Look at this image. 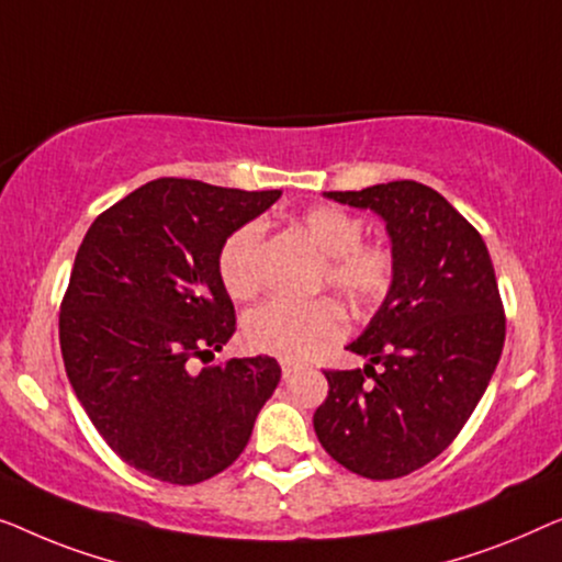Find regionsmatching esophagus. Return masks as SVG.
Segmentation results:
<instances>
[{"mask_svg":"<svg viewBox=\"0 0 562 562\" xmlns=\"http://www.w3.org/2000/svg\"><path fill=\"white\" fill-rule=\"evenodd\" d=\"M280 367H282V376H284V379H292V376H295L297 371H300V363L288 361V359L280 361Z\"/></svg>","mask_w":562,"mask_h":562,"instance_id":"1","label":"esophagus"}]
</instances>
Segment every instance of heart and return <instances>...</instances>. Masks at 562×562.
Listing matches in <instances>:
<instances>
[{
  "label": "heart",
  "mask_w": 562,
  "mask_h": 562,
  "mask_svg": "<svg viewBox=\"0 0 562 562\" xmlns=\"http://www.w3.org/2000/svg\"><path fill=\"white\" fill-rule=\"evenodd\" d=\"M307 239L323 257L321 284L336 290L353 307L384 303L394 288L397 259L386 244L363 241V221L338 205H313L303 213ZM262 234L259 221L236 228L218 251V278L228 295L247 300L262 288ZM344 334V315L326 297L292 303L270 300L255 307L244 336L255 351L288 361H305Z\"/></svg>",
  "instance_id": "heart-1"
}]
</instances>
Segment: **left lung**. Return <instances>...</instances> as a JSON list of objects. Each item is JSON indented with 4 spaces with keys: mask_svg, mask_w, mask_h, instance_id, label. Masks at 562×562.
Listing matches in <instances>:
<instances>
[{
    "mask_svg": "<svg viewBox=\"0 0 562 562\" xmlns=\"http://www.w3.org/2000/svg\"><path fill=\"white\" fill-rule=\"evenodd\" d=\"M328 199L386 221L394 288L349 349L363 369H326L313 428L326 453L363 479L407 476L440 456L484 397L507 318L481 234L438 191L392 180Z\"/></svg>",
    "mask_w": 562,
    "mask_h": 562,
    "instance_id": "obj_1",
    "label": "left lung"
}]
</instances>
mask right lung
Masks as SVG:
<instances>
[{
    "instance_id": "add662e5",
    "label": "right lung",
    "mask_w": 562,
    "mask_h": 562,
    "mask_svg": "<svg viewBox=\"0 0 562 562\" xmlns=\"http://www.w3.org/2000/svg\"><path fill=\"white\" fill-rule=\"evenodd\" d=\"M280 191L160 178L99 213L60 303V351L106 446L147 476L191 486L247 448L280 382L272 357L213 359L236 330L218 251Z\"/></svg>"
}]
</instances>
